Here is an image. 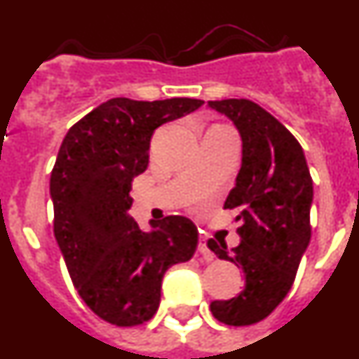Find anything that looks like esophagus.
Listing matches in <instances>:
<instances>
[{
	"label": "esophagus",
	"mask_w": 359,
	"mask_h": 359,
	"mask_svg": "<svg viewBox=\"0 0 359 359\" xmlns=\"http://www.w3.org/2000/svg\"><path fill=\"white\" fill-rule=\"evenodd\" d=\"M198 252L201 253V255L205 257V259H207V261H212V259H214V253H212V252H210V248H208V244H207V237H205V236H201V237H199Z\"/></svg>",
	"instance_id": "obj_1"
}]
</instances>
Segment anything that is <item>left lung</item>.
<instances>
[{
    "mask_svg": "<svg viewBox=\"0 0 359 359\" xmlns=\"http://www.w3.org/2000/svg\"><path fill=\"white\" fill-rule=\"evenodd\" d=\"M226 115L243 138V165L224 208H237L241 244L208 239V248L243 268L244 291L214 300L210 311L226 325H252L273 313L293 286L311 241L313 180L302 145L271 113L248 98L208 100Z\"/></svg>",
    "mask_w": 359,
    "mask_h": 359,
    "instance_id": "obj_1",
    "label": "left lung"
}]
</instances>
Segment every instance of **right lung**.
Returning <instances> with one entry per match:
<instances>
[{"label":"right lung","instance_id":"right-lung-1","mask_svg":"<svg viewBox=\"0 0 359 359\" xmlns=\"http://www.w3.org/2000/svg\"><path fill=\"white\" fill-rule=\"evenodd\" d=\"M201 104L111 98L73 123L59 149L50 177L53 233L75 290L113 325L133 327L156 315L165 271L198 248L190 219L167 215L142 231L128 210L154 129Z\"/></svg>","mask_w":359,"mask_h":359}]
</instances>
